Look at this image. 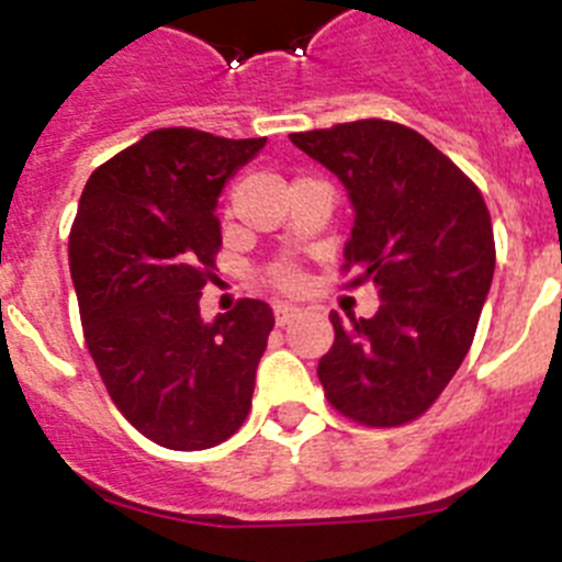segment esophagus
<instances>
[{
	"label": "esophagus",
	"mask_w": 562,
	"mask_h": 562,
	"mask_svg": "<svg viewBox=\"0 0 562 562\" xmlns=\"http://www.w3.org/2000/svg\"><path fill=\"white\" fill-rule=\"evenodd\" d=\"M297 315H301V310H297V306H292V304H276V324H278V326L292 324V321H295Z\"/></svg>",
	"instance_id": "34e87169"
}]
</instances>
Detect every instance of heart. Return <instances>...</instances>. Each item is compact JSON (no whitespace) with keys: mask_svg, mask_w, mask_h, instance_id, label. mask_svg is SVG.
Here are the masks:
<instances>
[{"mask_svg":"<svg viewBox=\"0 0 562 562\" xmlns=\"http://www.w3.org/2000/svg\"><path fill=\"white\" fill-rule=\"evenodd\" d=\"M270 278H272V284L281 286V290H295L297 281H301V276H297V270L292 265L272 267Z\"/></svg>","mask_w":562,"mask_h":562,"instance_id":"b5f03b06","label":"heart"}]
</instances>
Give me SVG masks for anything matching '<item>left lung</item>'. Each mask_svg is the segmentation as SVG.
<instances>
[{"mask_svg":"<svg viewBox=\"0 0 562 562\" xmlns=\"http://www.w3.org/2000/svg\"><path fill=\"white\" fill-rule=\"evenodd\" d=\"M290 140L349 191L346 267L382 301L374 317L329 315L335 342L317 362L326 400L371 428L405 425L434 405L475 337L495 272L484 196L400 123L371 117Z\"/></svg>","mask_w":562,"mask_h":562,"instance_id":"1","label":"left lung"}]
</instances>
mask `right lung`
<instances>
[{"label": "right lung", "instance_id": "right-lung-1", "mask_svg": "<svg viewBox=\"0 0 562 562\" xmlns=\"http://www.w3.org/2000/svg\"><path fill=\"white\" fill-rule=\"evenodd\" d=\"M265 143L157 128L92 171L78 202L69 272L87 349L117 411L168 450L213 448L250 414L276 317L245 297L205 324L200 295L222 188Z\"/></svg>", "mask_w": 562, "mask_h": 562}]
</instances>
